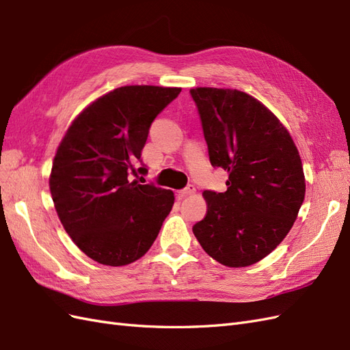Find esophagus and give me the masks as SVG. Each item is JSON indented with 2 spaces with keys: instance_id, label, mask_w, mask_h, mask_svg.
<instances>
[{
  "instance_id": "1",
  "label": "esophagus",
  "mask_w": 350,
  "mask_h": 350,
  "mask_svg": "<svg viewBox=\"0 0 350 350\" xmlns=\"http://www.w3.org/2000/svg\"><path fill=\"white\" fill-rule=\"evenodd\" d=\"M195 191H196V187H195L193 185H189V186H186L185 189H182V191L177 192V198H178V199H183V198H186V196H189V195H193Z\"/></svg>"
}]
</instances>
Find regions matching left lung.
Here are the masks:
<instances>
[{"label": "left lung", "mask_w": 350, "mask_h": 350, "mask_svg": "<svg viewBox=\"0 0 350 350\" xmlns=\"http://www.w3.org/2000/svg\"><path fill=\"white\" fill-rule=\"evenodd\" d=\"M213 167L227 191H205L206 215L193 226L204 251L226 267L261 261L291 232L305 199V176L291 133L269 109L237 89L195 88Z\"/></svg>", "instance_id": "obj_1"}]
</instances>
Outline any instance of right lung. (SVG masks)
I'll return each mask as SVG.
<instances>
[{
	"label": "right lung",
	"instance_id": "obj_1",
	"mask_svg": "<svg viewBox=\"0 0 350 350\" xmlns=\"http://www.w3.org/2000/svg\"><path fill=\"white\" fill-rule=\"evenodd\" d=\"M180 88L122 86L79 114L59 144L49 191L64 230L94 261L122 267L152 246L174 193L139 185L141 152L155 117Z\"/></svg>",
	"mask_w": 350,
	"mask_h": 350
}]
</instances>
